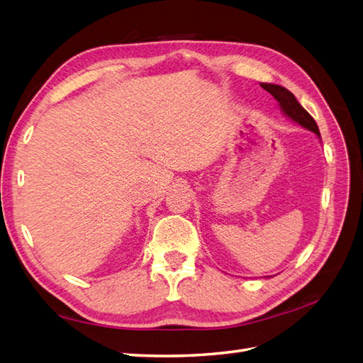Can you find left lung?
Segmentation results:
<instances>
[{
    "mask_svg": "<svg viewBox=\"0 0 363 363\" xmlns=\"http://www.w3.org/2000/svg\"><path fill=\"white\" fill-rule=\"evenodd\" d=\"M260 86L269 92L280 104V108L283 113L289 116L295 123H298L301 127L313 131L315 135L320 136V128H318L315 119L307 113L306 108L296 101V98L294 96L292 92H289L286 87L279 86V84H272V83H260Z\"/></svg>",
    "mask_w": 363,
    "mask_h": 363,
    "instance_id": "left-lung-1",
    "label": "left lung"
}]
</instances>
